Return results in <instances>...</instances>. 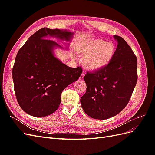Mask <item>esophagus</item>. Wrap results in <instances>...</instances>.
Instances as JSON below:
<instances>
[{
	"label": "esophagus",
	"mask_w": 155,
	"mask_h": 155,
	"mask_svg": "<svg viewBox=\"0 0 155 155\" xmlns=\"http://www.w3.org/2000/svg\"><path fill=\"white\" fill-rule=\"evenodd\" d=\"M85 73L84 72H82V74H81V76H80V79H83V78H84V76H85Z\"/></svg>",
	"instance_id": "1"
}]
</instances>
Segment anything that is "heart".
I'll return each mask as SVG.
<instances>
[{"instance_id":"b5f03b06","label":"heart","mask_w":155,"mask_h":155,"mask_svg":"<svg viewBox=\"0 0 155 155\" xmlns=\"http://www.w3.org/2000/svg\"><path fill=\"white\" fill-rule=\"evenodd\" d=\"M79 56H85L83 64L89 70H99L105 68L113 59L116 48L112 42L101 39L80 41L76 46Z\"/></svg>"}]
</instances>
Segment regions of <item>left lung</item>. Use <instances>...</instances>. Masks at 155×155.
I'll return each mask as SVG.
<instances>
[{
  "label": "left lung",
  "mask_w": 155,
  "mask_h": 155,
  "mask_svg": "<svg viewBox=\"0 0 155 155\" xmlns=\"http://www.w3.org/2000/svg\"><path fill=\"white\" fill-rule=\"evenodd\" d=\"M118 42L114 57L105 68L87 72V91L81 97L84 112L92 118L113 117L127 105L137 82V59L127 42L114 35Z\"/></svg>",
  "instance_id": "8db88e82"
}]
</instances>
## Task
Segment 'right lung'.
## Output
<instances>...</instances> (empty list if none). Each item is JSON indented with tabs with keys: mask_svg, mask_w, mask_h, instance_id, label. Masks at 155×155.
<instances>
[{
	"mask_svg": "<svg viewBox=\"0 0 155 155\" xmlns=\"http://www.w3.org/2000/svg\"><path fill=\"white\" fill-rule=\"evenodd\" d=\"M74 33L43 28L33 34L18 50L12 70L14 91L18 105L35 117L48 116L58 109L61 94L77 81L81 67L67 66L54 55V48H63L48 36L70 41Z\"/></svg>",
	"mask_w": 155,
	"mask_h": 155,
	"instance_id": "add662e5",
	"label": "right lung"
}]
</instances>
